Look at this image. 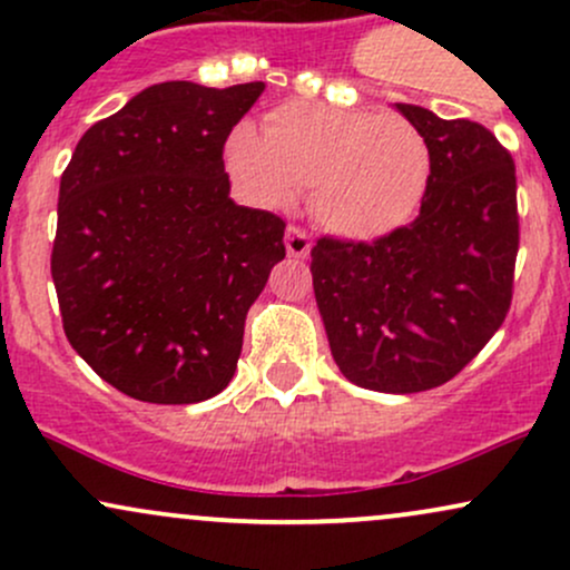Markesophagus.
Masks as SVG:
<instances>
[{"instance_id": "1", "label": "esophagus", "mask_w": 570, "mask_h": 570, "mask_svg": "<svg viewBox=\"0 0 570 570\" xmlns=\"http://www.w3.org/2000/svg\"><path fill=\"white\" fill-rule=\"evenodd\" d=\"M311 248H313V240H311V235L303 230V227L299 225L286 227V252H289L292 257L303 259L311 254Z\"/></svg>"}]
</instances>
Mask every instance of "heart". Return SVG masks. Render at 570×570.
<instances>
[{
    "label": "heart",
    "mask_w": 570,
    "mask_h": 570,
    "mask_svg": "<svg viewBox=\"0 0 570 570\" xmlns=\"http://www.w3.org/2000/svg\"><path fill=\"white\" fill-rule=\"evenodd\" d=\"M227 168L265 206H289L311 187L318 225L372 240L404 227L431 181V147L407 117L326 101H286L263 130L235 126Z\"/></svg>",
    "instance_id": "obj_1"
}]
</instances>
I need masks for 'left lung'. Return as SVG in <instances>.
<instances>
[{"mask_svg":"<svg viewBox=\"0 0 570 570\" xmlns=\"http://www.w3.org/2000/svg\"><path fill=\"white\" fill-rule=\"evenodd\" d=\"M396 109L431 147L421 214L375 240L322 235L311 273L340 372L417 394L453 381L507 318L520 214L512 153L485 126Z\"/></svg>","mask_w":570,"mask_h":570,"instance_id":"obj_1","label":"left lung"}]
</instances>
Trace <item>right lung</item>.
<instances>
[{"label":"right lung","instance_id":"right-lung-1","mask_svg":"<svg viewBox=\"0 0 570 570\" xmlns=\"http://www.w3.org/2000/svg\"><path fill=\"white\" fill-rule=\"evenodd\" d=\"M263 90L153 85L85 130L61 174L63 332L126 396L195 404L233 381L248 307L286 257V222L235 206L222 158Z\"/></svg>","mask_w":570,"mask_h":570}]
</instances>
